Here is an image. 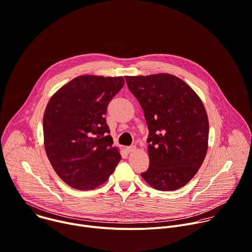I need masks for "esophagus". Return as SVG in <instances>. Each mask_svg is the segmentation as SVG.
Instances as JSON below:
<instances>
[{
  "mask_svg": "<svg viewBox=\"0 0 252 252\" xmlns=\"http://www.w3.org/2000/svg\"><path fill=\"white\" fill-rule=\"evenodd\" d=\"M126 151L128 153H132L134 151H136V146H130V147H126Z\"/></svg>",
  "mask_w": 252,
  "mask_h": 252,
  "instance_id": "esophagus-1",
  "label": "esophagus"
}]
</instances>
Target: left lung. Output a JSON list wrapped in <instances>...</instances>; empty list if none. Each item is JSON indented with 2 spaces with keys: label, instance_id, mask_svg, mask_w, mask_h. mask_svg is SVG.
Masks as SVG:
<instances>
[{
  "label": "left lung",
  "instance_id": "obj_1",
  "mask_svg": "<svg viewBox=\"0 0 252 252\" xmlns=\"http://www.w3.org/2000/svg\"><path fill=\"white\" fill-rule=\"evenodd\" d=\"M125 79L150 131V166L142 177L157 190L181 188L197 173L208 151L209 121L201 98L170 74Z\"/></svg>",
  "mask_w": 252,
  "mask_h": 252
}]
</instances>
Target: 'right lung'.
<instances>
[{"instance_id": "right-lung-1", "label": "right lung", "mask_w": 252, "mask_h": 252, "mask_svg": "<svg viewBox=\"0 0 252 252\" xmlns=\"http://www.w3.org/2000/svg\"><path fill=\"white\" fill-rule=\"evenodd\" d=\"M123 77L83 75L59 89L43 116L44 148L58 176L78 190L103 184L121 159L104 115Z\"/></svg>"}]
</instances>
